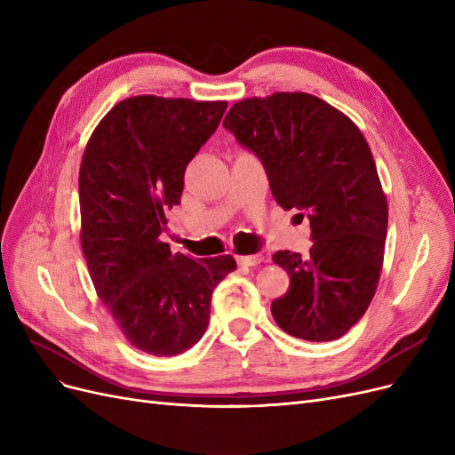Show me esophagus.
Returning a JSON list of instances; mask_svg holds the SVG:
<instances>
[{"label": "esophagus", "instance_id": "34e87169", "mask_svg": "<svg viewBox=\"0 0 455 455\" xmlns=\"http://www.w3.org/2000/svg\"><path fill=\"white\" fill-rule=\"evenodd\" d=\"M265 258L261 254H252V256H237V263L243 265V267H256V265L263 263Z\"/></svg>", "mask_w": 455, "mask_h": 455}]
</instances>
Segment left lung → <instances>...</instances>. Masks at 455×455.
I'll use <instances>...</instances> for the list:
<instances>
[{
  "instance_id": "left-lung-1",
  "label": "left lung",
  "mask_w": 455,
  "mask_h": 455,
  "mask_svg": "<svg viewBox=\"0 0 455 455\" xmlns=\"http://www.w3.org/2000/svg\"><path fill=\"white\" fill-rule=\"evenodd\" d=\"M224 128L258 156L278 205L310 220L307 258L290 250L273 256L291 280L271 303L275 322L303 340L342 337L377 291L387 231L365 137L335 107L303 92L235 103Z\"/></svg>"
}]
</instances>
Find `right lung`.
<instances>
[{
	"label": "right lung",
	"mask_w": 455,
	"mask_h": 455,
	"mask_svg": "<svg viewBox=\"0 0 455 455\" xmlns=\"http://www.w3.org/2000/svg\"><path fill=\"white\" fill-rule=\"evenodd\" d=\"M226 101L124 100L93 130L78 173L81 244L100 299L135 348L179 355L207 331L211 297L231 256L171 252L165 211L184 171L216 132Z\"/></svg>",
	"instance_id": "obj_1"
}]
</instances>
